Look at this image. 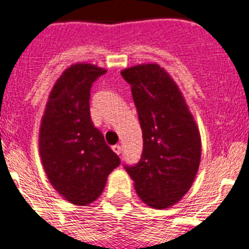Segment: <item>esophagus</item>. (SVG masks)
Listing matches in <instances>:
<instances>
[{"mask_svg":"<svg viewBox=\"0 0 249 249\" xmlns=\"http://www.w3.org/2000/svg\"><path fill=\"white\" fill-rule=\"evenodd\" d=\"M112 151H114V152L116 153V155H119V156H120L121 152H123V149H121V147L119 144L114 145V147H112Z\"/></svg>","mask_w":249,"mask_h":249,"instance_id":"34e87169","label":"esophagus"}]
</instances>
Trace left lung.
Here are the masks:
<instances>
[{
    "label": "left lung",
    "instance_id": "obj_1",
    "mask_svg": "<svg viewBox=\"0 0 249 249\" xmlns=\"http://www.w3.org/2000/svg\"><path fill=\"white\" fill-rule=\"evenodd\" d=\"M143 133V152L134 166L125 165L139 198L163 210L183 198L201 162V135L183 94L157 64L125 69Z\"/></svg>",
    "mask_w": 249,
    "mask_h": 249
}]
</instances>
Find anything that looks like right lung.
Instances as JSON below:
<instances>
[{"instance_id": "obj_1", "label": "right lung", "mask_w": 249, "mask_h": 249, "mask_svg": "<svg viewBox=\"0 0 249 249\" xmlns=\"http://www.w3.org/2000/svg\"><path fill=\"white\" fill-rule=\"evenodd\" d=\"M106 70L75 64L57 79L39 129V153L52 187L70 203L87 206L100 197L120 159L90 119V87Z\"/></svg>"}]
</instances>
